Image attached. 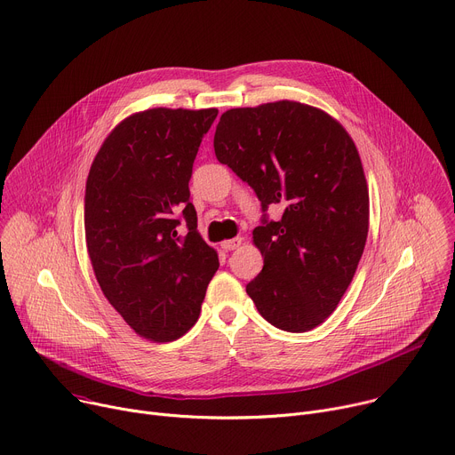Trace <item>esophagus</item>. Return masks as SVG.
Returning a JSON list of instances; mask_svg holds the SVG:
<instances>
[{"label":"esophagus","mask_w":455,"mask_h":455,"mask_svg":"<svg viewBox=\"0 0 455 455\" xmlns=\"http://www.w3.org/2000/svg\"><path fill=\"white\" fill-rule=\"evenodd\" d=\"M241 243H243V237H234V239L223 241V243H221V249H223V251H235Z\"/></svg>","instance_id":"1"}]
</instances>
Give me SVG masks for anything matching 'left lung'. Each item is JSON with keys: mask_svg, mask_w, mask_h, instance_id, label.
Listing matches in <instances>:
<instances>
[{"mask_svg": "<svg viewBox=\"0 0 455 455\" xmlns=\"http://www.w3.org/2000/svg\"><path fill=\"white\" fill-rule=\"evenodd\" d=\"M220 163L249 183L279 221L252 232L265 256L246 284L258 312L286 332H307L336 310L368 235V187L359 152L321 108L275 101L230 108L216 127Z\"/></svg>", "mask_w": 455, "mask_h": 455, "instance_id": "left-lung-1", "label": "left lung"}]
</instances>
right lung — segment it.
<instances>
[{
    "label": "right lung",
    "mask_w": 455,
    "mask_h": 455,
    "mask_svg": "<svg viewBox=\"0 0 455 455\" xmlns=\"http://www.w3.org/2000/svg\"><path fill=\"white\" fill-rule=\"evenodd\" d=\"M216 116L218 108L132 114L103 141L89 172L85 239L96 279L119 315L150 341H174L194 326L220 267L197 232L188 190Z\"/></svg>",
    "instance_id": "right-lung-1"
}]
</instances>
